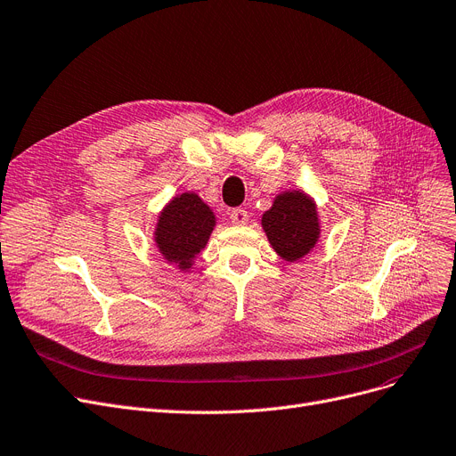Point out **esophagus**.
<instances>
[{"label": "esophagus", "instance_id": "34e87169", "mask_svg": "<svg viewBox=\"0 0 456 456\" xmlns=\"http://www.w3.org/2000/svg\"><path fill=\"white\" fill-rule=\"evenodd\" d=\"M229 217L234 225H244L249 220V214L244 208H232V210H229Z\"/></svg>", "mask_w": 456, "mask_h": 456}]
</instances>
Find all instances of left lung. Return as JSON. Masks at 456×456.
<instances>
[{
    "label": "left lung",
    "mask_w": 456,
    "mask_h": 456,
    "mask_svg": "<svg viewBox=\"0 0 456 456\" xmlns=\"http://www.w3.org/2000/svg\"><path fill=\"white\" fill-rule=\"evenodd\" d=\"M263 229L275 253L290 263L307 255L321 234L313 200L296 190L275 197L272 208L263 214Z\"/></svg>",
    "instance_id": "left-lung-1"
}]
</instances>
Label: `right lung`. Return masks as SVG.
I'll return each mask as SVG.
<instances>
[{
    "mask_svg": "<svg viewBox=\"0 0 456 456\" xmlns=\"http://www.w3.org/2000/svg\"><path fill=\"white\" fill-rule=\"evenodd\" d=\"M216 225L214 212L200 195L183 193L158 216L154 242L167 263H176L181 270H188L208 239Z\"/></svg>",
    "mask_w": 456,
    "mask_h": 456,
    "instance_id": "right-lung-1",
    "label": "right lung"
}]
</instances>
